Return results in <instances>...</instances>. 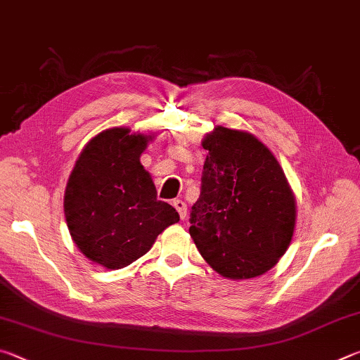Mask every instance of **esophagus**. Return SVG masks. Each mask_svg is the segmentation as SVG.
Returning <instances> with one entry per match:
<instances>
[{"instance_id":"obj_1","label":"esophagus","mask_w":360,"mask_h":360,"mask_svg":"<svg viewBox=\"0 0 360 360\" xmlns=\"http://www.w3.org/2000/svg\"><path fill=\"white\" fill-rule=\"evenodd\" d=\"M173 206L176 210H178V212H179V217L182 219V221H184L186 219V216H187V205L182 202V200H174L173 202Z\"/></svg>"}]
</instances>
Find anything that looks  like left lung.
Masks as SVG:
<instances>
[{"label":"left lung","instance_id":"1","mask_svg":"<svg viewBox=\"0 0 360 360\" xmlns=\"http://www.w3.org/2000/svg\"><path fill=\"white\" fill-rule=\"evenodd\" d=\"M202 144L210 154L191 211L195 246L225 278L264 275L295 227V198L283 168L251 133L216 127Z\"/></svg>","mask_w":360,"mask_h":360}]
</instances>
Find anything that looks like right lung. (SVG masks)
I'll return each instance as SVG.
<instances>
[{
  "mask_svg": "<svg viewBox=\"0 0 360 360\" xmlns=\"http://www.w3.org/2000/svg\"><path fill=\"white\" fill-rule=\"evenodd\" d=\"M150 136L109 129L90 139L65 192V217L85 257L111 270L149 251L163 230L179 221L172 205L157 200L139 157Z\"/></svg>",
  "mask_w": 360,
  "mask_h": 360,
  "instance_id": "add662e5",
  "label": "right lung"
}]
</instances>
